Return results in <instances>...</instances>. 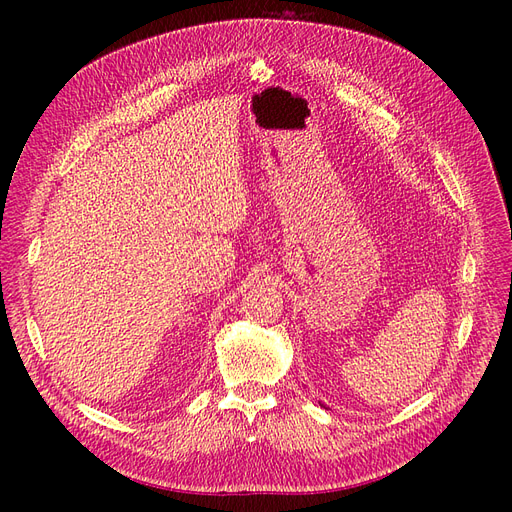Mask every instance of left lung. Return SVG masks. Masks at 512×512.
I'll use <instances>...</instances> for the list:
<instances>
[{
  "mask_svg": "<svg viewBox=\"0 0 512 512\" xmlns=\"http://www.w3.org/2000/svg\"><path fill=\"white\" fill-rule=\"evenodd\" d=\"M319 405H321V402H319ZM321 407H324V409H326V405H321Z\"/></svg>",
  "mask_w": 512,
  "mask_h": 512,
  "instance_id": "left-lung-1",
  "label": "left lung"
}]
</instances>
